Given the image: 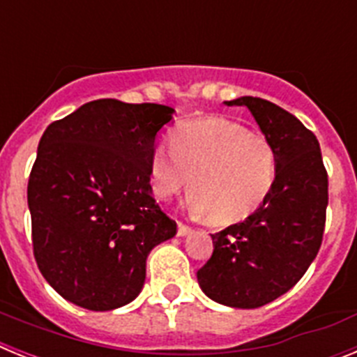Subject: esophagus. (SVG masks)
I'll list each match as a JSON object with an SVG mask.
<instances>
[{
	"label": "esophagus",
	"mask_w": 357,
	"mask_h": 357,
	"mask_svg": "<svg viewBox=\"0 0 357 357\" xmlns=\"http://www.w3.org/2000/svg\"><path fill=\"white\" fill-rule=\"evenodd\" d=\"M189 232H191V227H188L185 223L178 222V230H176V234L181 236V238H184V236H188Z\"/></svg>",
	"instance_id": "34e87169"
}]
</instances>
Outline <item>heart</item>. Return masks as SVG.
<instances>
[{
  "mask_svg": "<svg viewBox=\"0 0 357 357\" xmlns=\"http://www.w3.org/2000/svg\"><path fill=\"white\" fill-rule=\"evenodd\" d=\"M279 157L264 134L220 116L175 128L150 157L151 193L169 200L189 185V207L214 225L243 222L263 206L277 181Z\"/></svg>",
  "mask_w": 357,
  "mask_h": 357,
  "instance_id": "1",
  "label": "heart"
}]
</instances>
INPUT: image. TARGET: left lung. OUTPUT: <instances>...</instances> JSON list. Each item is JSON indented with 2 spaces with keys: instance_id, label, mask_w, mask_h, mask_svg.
<instances>
[{
  "instance_id": "1",
  "label": "left lung",
  "mask_w": 357,
  "mask_h": 357,
  "mask_svg": "<svg viewBox=\"0 0 357 357\" xmlns=\"http://www.w3.org/2000/svg\"><path fill=\"white\" fill-rule=\"evenodd\" d=\"M279 157L277 181L263 206L245 222L211 234L214 250L198 270L202 291L229 307L273 302L302 279L321 245L327 172L317 135L288 110L263 98L241 96Z\"/></svg>"
}]
</instances>
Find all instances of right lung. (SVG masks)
I'll return each instance as SVG.
<instances>
[{"mask_svg":"<svg viewBox=\"0 0 357 357\" xmlns=\"http://www.w3.org/2000/svg\"><path fill=\"white\" fill-rule=\"evenodd\" d=\"M175 109L96 100L53 121L28 181L37 266L66 301L91 311L132 302L151 248L176 234L150 185L157 134Z\"/></svg>","mask_w":357,"mask_h":357,"instance_id":"obj_1","label":"right lung"}]
</instances>
